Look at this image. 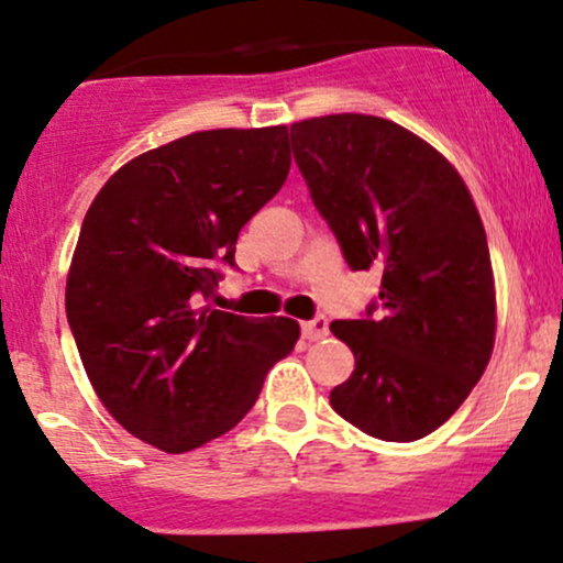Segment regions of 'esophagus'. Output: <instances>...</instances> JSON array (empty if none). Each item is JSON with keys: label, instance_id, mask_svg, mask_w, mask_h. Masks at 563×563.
Segmentation results:
<instances>
[{"label": "esophagus", "instance_id": "1", "mask_svg": "<svg viewBox=\"0 0 563 563\" xmlns=\"http://www.w3.org/2000/svg\"><path fill=\"white\" fill-rule=\"evenodd\" d=\"M303 338H308V341H319V338H324L328 335V319H322V317H317V319H311V322H303Z\"/></svg>", "mask_w": 563, "mask_h": 563}]
</instances>
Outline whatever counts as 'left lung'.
<instances>
[{
	"label": "left lung",
	"instance_id": "1",
	"mask_svg": "<svg viewBox=\"0 0 563 563\" xmlns=\"http://www.w3.org/2000/svg\"><path fill=\"white\" fill-rule=\"evenodd\" d=\"M319 214L352 271H380L378 308L332 322L354 373L330 391L349 424L410 443L456 413L497 335L486 231L467 185L432 144L373 114L289 125Z\"/></svg>",
	"mask_w": 563,
	"mask_h": 563
}]
</instances>
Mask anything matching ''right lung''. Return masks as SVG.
Wrapping results in <instances>:
<instances>
[{"mask_svg":"<svg viewBox=\"0 0 563 563\" xmlns=\"http://www.w3.org/2000/svg\"><path fill=\"white\" fill-rule=\"evenodd\" d=\"M287 125L214 129L136 155L82 220L66 319L90 386L120 427L166 453L220 438L250 413L300 324L198 308L235 265L241 228L289 174Z\"/></svg>","mask_w":563,"mask_h":563,"instance_id":"obj_1","label":"right lung"}]
</instances>
